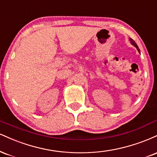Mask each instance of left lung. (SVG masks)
I'll list each match as a JSON object with an SVG mask.
<instances>
[{
  "mask_svg": "<svg viewBox=\"0 0 157 157\" xmlns=\"http://www.w3.org/2000/svg\"><path fill=\"white\" fill-rule=\"evenodd\" d=\"M129 40H130V41H131V43H132V44H133V45H134V46H135V48L137 49V50H138V51H139V52H140V50H139V48H138V46H137V44H136V43H135V41H134L132 39H131V38H130V39H129Z\"/></svg>",
  "mask_w": 157,
  "mask_h": 157,
  "instance_id": "1",
  "label": "left lung"
}]
</instances>
